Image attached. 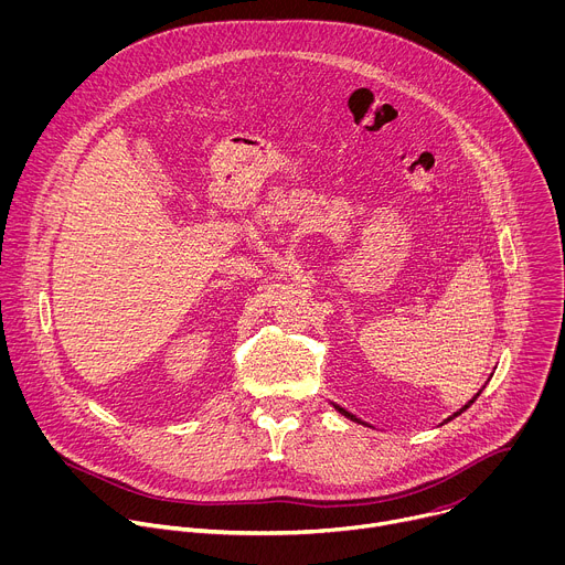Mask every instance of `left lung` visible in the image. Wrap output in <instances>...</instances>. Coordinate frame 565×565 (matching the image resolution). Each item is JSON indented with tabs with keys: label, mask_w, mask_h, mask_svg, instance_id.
I'll return each instance as SVG.
<instances>
[{
	"label": "left lung",
	"mask_w": 565,
	"mask_h": 565,
	"mask_svg": "<svg viewBox=\"0 0 565 565\" xmlns=\"http://www.w3.org/2000/svg\"><path fill=\"white\" fill-rule=\"evenodd\" d=\"M476 395H478V393H476ZM473 399H476V397H473ZM473 399H469V405H471V402H473ZM469 405H465V407H462V409H460V412H456V414H454V416H460V414H462V412H465V409H467V407H469ZM335 409H338V412H340V414H342V416H347V418H351V420H355V423H362V420H360V418H355V416H353V414H349V412H347V409H342V407H338V405H335ZM449 420H451V418H449ZM362 425H364V423H362Z\"/></svg>",
	"instance_id": "1"
}]
</instances>
